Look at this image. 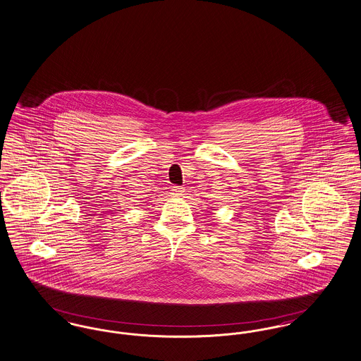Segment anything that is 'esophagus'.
Segmentation results:
<instances>
[{"label":"esophagus","mask_w":361,"mask_h":361,"mask_svg":"<svg viewBox=\"0 0 361 361\" xmlns=\"http://www.w3.org/2000/svg\"><path fill=\"white\" fill-rule=\"evenodd\" d=\"M172 192L173 195H181V193H184V188L178 187V185H173Z\"/></svg>","instance_id":"1"}]
</instances>
